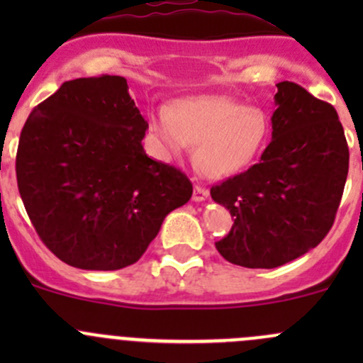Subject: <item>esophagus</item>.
I'll list each match as a JSON object with an SVG mask.
<instances>
[{
  "label": "esophagus",
  "instance_id": "esophagus-1",
  "mask_svg": "<svg viewBox=\"0 0 363 363\" xmlns=\"http://www.w3.org/2000/svg\"><path fill=\"white\" fill-rule=\"evenodd\" d=\"M208 199V191L202 186H195V191H193V202H205Z\"/></svg>",
  "mask_w": 363,
  "mask_h": 363
}]
</instances>
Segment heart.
<instances>
[{
    "mask_svg": "<svg viewBox=\"0 0 363 363\" xmlns=\"http://www.w3.org/2000/svg\"><path fill=\"white\" fill-rule=\"evenodd\" d=\"M163 158L174 160L195 144V163L207 177H228L246 168L270 137L267 113L225 96L182 98L170 112L149 121Z\"/></svg>",
    "mask_w": 363,
    "mask_h": 363,
    "instance_id": "obj_1",
    "label": "heart"
}]
</instances>
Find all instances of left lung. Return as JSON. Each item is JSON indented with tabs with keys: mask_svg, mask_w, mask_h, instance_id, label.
<instances>
[{
	"mask_svg": "<svg viewBox=\"0 0 363 363\" xmlns=\"http://www.w3.org/2000/svg\"><path fill=\"white\" fill-rule=\"evenodd\" d=\"M272 140L250 170L212 186L233 226L216 250L233 265L276 269L316 247L332 228L350 151L337 112L294 82H279Z\"/></svg>",
	"mask_w": 363,
	"mask_h": 363,
	"instance_id": "8db88e82",
	"label": "left lung"
}]
</instances>
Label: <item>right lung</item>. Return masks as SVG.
Segmentation results:
<instances>
[{"instance_id": "right-lung-1", "label": "right lung", "mask_w": 363, "mask_h": 363, "mask_svg": "<svg viewBox=\"0 0 363 363\" xmlns=\"http://www.w3.org/2000/svg\"><path fill=\"white\" fill-rule=\"evenodd\" d=\"M147 128L119 75L68 80L29 113L17 186L36 233L61 262L124 269L191 199L181 170L145 155Z\"/></svg>"}]
</instances>
